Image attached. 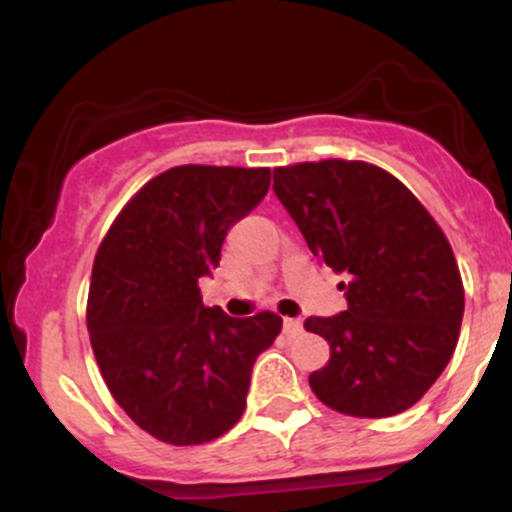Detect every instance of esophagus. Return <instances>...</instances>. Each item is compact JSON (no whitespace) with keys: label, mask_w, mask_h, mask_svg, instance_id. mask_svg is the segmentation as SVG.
I'll list each match as a JSON object with an SVG mask.
<instances>
[{"label":"esophagus","mask_w":512,"mask_h":512,"mask_svg":"<svg viewBox=\"0 0 512 512\" xmlns=\"http://www.w3.org/2000/svg\"><path fill=\"white\" fill-rule=\"evenodd\" d=\"M303 332V322L296 317H286L284 320V334L286 337H298Z\"/></svg>","instance_id":"34e87169"}]
</instances>
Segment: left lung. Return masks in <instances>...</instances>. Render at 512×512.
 I'll return each mask as SVG.
<instances>
[{"instance_id": "1", "label": "left lung", "mask_w": 512, "mask_h": 512, "mask_svg": "<svg viewBox=\"0 0 512 512\" xmlns=\"http://www.w3.org/2000/svg\"><path fill=\"white\" fill-rule=\"evenodd\" d=\"M274 195L313 255L346 276V310L305 320L330 342L310 373L317 399L361 419L409 409L460 337L464 289L445 233L395 175L363 161L276 168Z\"/></svg>"}]
</instances>
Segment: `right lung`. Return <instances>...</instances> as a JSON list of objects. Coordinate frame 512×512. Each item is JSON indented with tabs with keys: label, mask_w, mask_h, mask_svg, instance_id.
I'll return each mask as SVG.
<instances>
[{
	"label": "right lung",
	"mask_w": 512,
	"mask_h": 512,
	"mask_svg": "<svg viewBox=\"0 0 512 512\" xmlns=\"http://www.w3.org/2000/svg\"><path fill=\"white\" fill-rule=\"evenodd\" d=\"M269 180V168H170L134 195L98 248L86 315L93 354L115 402L163 443L199 445L236 426L252 366L281 332L274 313L207 308L197 286Z\"/></svg>",
	"instance_id": "1"
}]
</instances>
